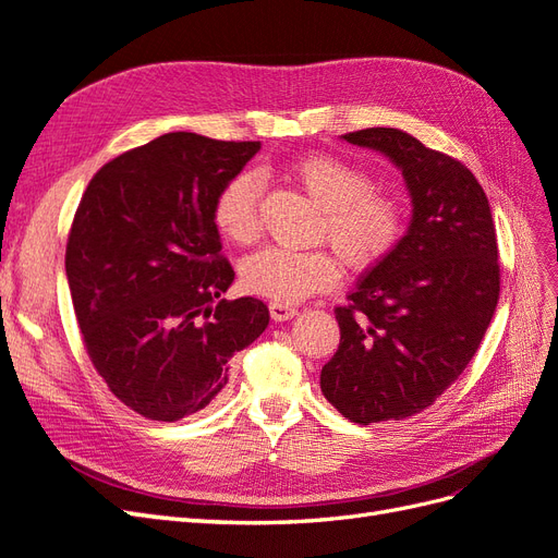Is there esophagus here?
Masks as SVG:
<instances>
[{"label":"esophagus","mask_w":558,"mask_h":558,"mask_svg":"<svg viewBox=\"0 0 558 558\" xmlns=\"http://www.w3.org/2000/svg\"><path fill=\"white\" fill-rule=\"evenodd\" d=\"M269 314H272L275 320H289L298 314V307L283 305V302H269Z\"/></svg>","instance_id":"obj_1"}]
</instances>
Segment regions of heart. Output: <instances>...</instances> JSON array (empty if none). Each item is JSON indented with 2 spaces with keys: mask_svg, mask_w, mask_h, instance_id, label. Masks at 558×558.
I'll return each mask as SVG.
<instances>
[{
  "mask_svg": "<svg viewBox=\"0 0 558 558\" xmlns=\"http://www.w3.org/2000/svg\"><path fill=\"white\" fill-rule=\"evenodd\" d=\"M295 181L320 207L316 232L349 269L379 263L402 234L400 202L373 189V177L361 167L332 156H310L293 165ZM260 177H232L214 205V221L226 238L246 244L258 234ZM337 277V263L324 251L265 246L242 263V281L251 293L272 302H298L324 291Z\"/></svg>",
  "mask_w": 558,
  "mask_h": 558,
  "instance_id": "1",
  "label": "heart"
}]
</instances>
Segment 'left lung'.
<instances>
[{
	"label": "left lung",
	"mask_w": 558,
	"mask_h": 558,
	"mask_svg": "<svg viewBox=\"0 0 558 558\" xmlns=\"http://www.w3.org/2000/svg\"><path fill=\"white\" fill-rule=\"evenodd\" d=\"M342 140L391 160L412 199L404 238L335 310L340 347L320 369L332 408L369 426L418 414L459 379L494 318L500 265L488 199L463 162L396 128Z\"/></svg>",
	"instance_id": "1"
}]
</instances>
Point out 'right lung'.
I'll return each mask as SVG.
<instances>
[{
	"instance_id": "right-lung-1",
	"label": "right lung",
	"mask_w": 558,
	"mask_h": 558,
	"mask_svg": "<svg viewBox=\"0 0 558 558\" xmlns=\"http://www.w3.org/2000/svg\"><path fill=\"white\" fill-rule=\"evenodd\" d=\"M258 150L167 132L107 162L81 197L64 269L83 344L111 393L146 418L205 410L230 359L269 324L263 300L221 298L234 272L214 221L218 193Z\"/></svg>"
}]
</instances>
